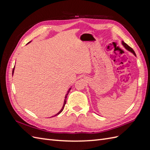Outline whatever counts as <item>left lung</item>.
I'll use <instances>...</instances> for the list:
<instances>
[{
	"label": "left lung",
	"mask_w": 150,
	"mask_h": 150,
	"mask_svg": "<svg viewBox=\"0 0 150 150\" xmlns=\"http://www.w3.org/2000/svg\"><path fill=\"white\" fill-rule=\"evenodd\" d=\"M122 44L123 45V46H124L127 50H128L129 51H130L131 52H132L134 56H136V54H135V52H134V50H133L132 48H131V47H129L128 44H126L124 41H122Z\"/></svg>",
	"instance_id": "left-lung-1"
}]
</instances>
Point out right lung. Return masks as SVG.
<instances>
[{
    "label": "right lung",
    "mask_w": 150,
    "mask_h": 150,
    "mask_svg": "<svg viewBox=\"0 0 150 150\" xmlns=\"http://www.w3.org/2000/svg\"><path fill=\"white\" fill-rule=\"evenodd\" d=\"M13 71H14V67H13V71H12V74H13ZM70 90H71V88L68 90V91H67V93L66 94V96H65V99H64V104H63V106H62V109L61 110H60V111L59 112H57V114L56 115H54V116H57V115H59L60 113L62 111V110H64V106H65V104H66V98H67V95H68V93H69V91H70Z\"/></svg>",
    "instance_id": "right-lung-1"
}]
</instances>
